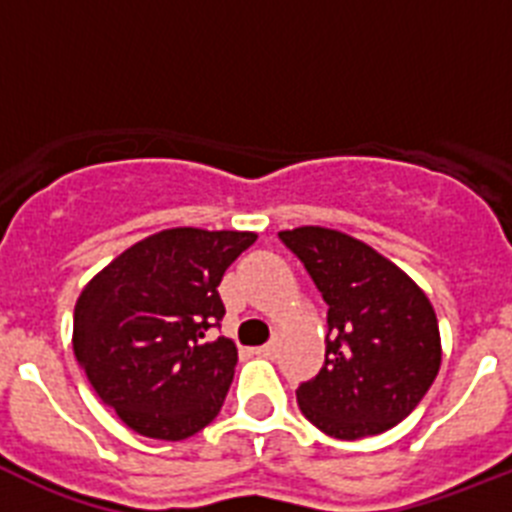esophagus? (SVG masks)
<instances>
[{
	"mask_svg": "<svg viewBox=\"0 0 512 512\" xmlns=\"http://www.w3.org/2000/svg\"><path fill=\"white\" fill-rule=\"evenodd\" d=\"M256 354L264 356V359H271V356L277 354V346H274V343H264V346L256 348Z\"/></svg>",
	"mask_w": 512,
	"mask_h": 512,
	"instance_id": "34e87169",
	"label": "esophagus"
}]
</instances>
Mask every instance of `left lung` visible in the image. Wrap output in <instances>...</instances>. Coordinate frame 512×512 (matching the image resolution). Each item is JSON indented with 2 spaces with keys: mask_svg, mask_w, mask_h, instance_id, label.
Instances as JSON below:
<instances>
[{
  "mask_svg": "<svg viewBox=\"0 0 512 512\" xmlns=\"http://www.w3.org/2000/svg\"><path fill=\"white\" fill-rule=\"evenodd\" d=\"M328 305L325 364L297 387L300 410L333 438L377 436L408 418L441 366L423 289L372 246L338 230H282Z\"/></svg>",
  "mask_w": 512,
  "mask_h": 512,
  "instance_id": "1",
  "label": "left lung"
}]
</instances>
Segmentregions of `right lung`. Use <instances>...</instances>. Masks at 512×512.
<instances>
[{
	"mask_svg": "<svg viewBox=\"0 0 512 512\" xmlns=\"http://www.w3.org/2000/svg\"><path fill=\"white\" fill-rule=\"evenodd\" d=\"M256 233L174 228L122 251L84 287L74 354L107 408L135 433L182 441L223 408L238 348L207 341L225 305L217 284Z\"/></svg>",
	"mask_w": 512,
	"mask_h": 512,
	"instance_id": "add662e5",
	"label": "right lung"
}]
</instances>
